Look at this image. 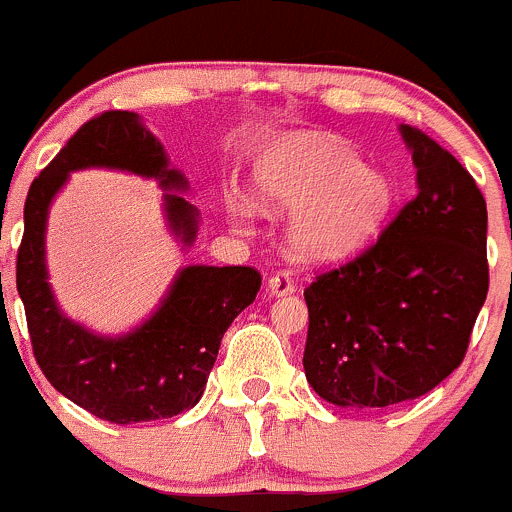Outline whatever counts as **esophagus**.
<instances>
[{
    "label": "esophagus",
    "instance_id": "esophagus-1",
    "mask_svg": "<svg viewBox=\"0 0 512 512\" xmlns=\"http://www.w3.org/2000/svg\"><path fill=\"white\" fill-rule=\"evenodd\" d=\"M269 294L271 296H286V294H294V281H291L289 274H276L269 279Z\"/></svg>",
    "mask_w": 512,
    "mask_h": 512
}]
</instances>
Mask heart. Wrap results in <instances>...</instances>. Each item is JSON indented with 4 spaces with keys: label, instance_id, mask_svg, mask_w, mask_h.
I'll use <instances>...</instances> for the list:
<instances>
[{
    "label": "heart",
    "instance_id": "obj_1",
    "mask_svg": "<svg viewBox=\"0 0 512 512\" xmlns=\"http://www.w3.org/2000/svg\"><path fill=\"white\" fill-rule=\"evenodd\" d=\"M256 196L269 211H294L286 243L296 261L337 264L382 231L394 186L384 170L362 165L342 140L294 135L259 160ZM228 208L236 218L248 213L246 201H231Z\"/></svg>",
    "mask_w": 512,
    "mask_h": 512
}]
</instances>
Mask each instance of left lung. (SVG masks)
<instances>
[{
    "instance_id": "1",
    "label": "left lung",
    "mask_w": 512,
    "mask_h": 512,
    "mask_svg": "<svg viewBox=\"0 0 512 512\" xmlns=\"http://www.w3.org/2000/svg\"><path fill=\"white\" fill-rule=\"evenodd\" d=\"M417 196L357 259L306 286L304 372L337 407L417 399L465 359L488 296V208L460 160L399 125Z\"/></svg>"
}]
</instances>
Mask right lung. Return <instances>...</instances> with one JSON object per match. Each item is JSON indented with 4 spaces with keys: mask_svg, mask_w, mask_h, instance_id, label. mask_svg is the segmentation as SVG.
<instances>
[{
    "mask_svg": "<svg viewBox=\"0 0 512 512\" xmlns=\"http://www.w3.org/2000/svg\"><path fill=\"white\" fill-rule=\"evenodd\" d=\"M115 168L155 178L165 188L170 231L191 246L198 211L178 193L188 180L170 168L153 133L128 110L87 120L29 186L17 251V291L42 374L70 402L115 425L163 420L196 407L231 321L256 299L251 266H186L158 311L120 337H100L67 319L47 284L45 228L52 198L72 170ZM2 289V274H0Z\"/></svg>",
    "mask_w": 512,
    "mask_h": 512,
    "instance_id": "obj_1",
    "label": "right lung"
}]
</instances>
